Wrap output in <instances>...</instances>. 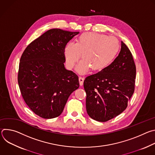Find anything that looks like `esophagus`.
I'll return each mask as SVG.
<instances>
[{"label": "esophagus", "instance_id": "34e87169", "mask_svg": "<svg viewBox=\"0 0 155 155\" xmlns=\"http://www.w3.org/2000/svg\"><path fill=\"white\" fill-rule=\"evenodd\" d=\"M84 80V79L83 77H79V82H80V84L81 86L83 85Z\"/></svg>", "mask_w": 155, "mask_h": 155}]
</instances>
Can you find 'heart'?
Instances as JSON below:
<instances>
[{
  "label": "heart",
  "instance_id": "obj_1",
  "mask_svg": "<svg viewBox=\"0 0 155 155\" xmlns=\"http://www.w3.org/2000/svg\"><path fill=\"white\" fill-rule=\"evenodd\" d=\"M119 42L114 37L94 33L82 34L76 43H68L64 48L66 65L72 69L81 58L77 66L80 74H84L90 69L93 72L104 70L112 62L119 51Z\"/></svg>",
  "mask_w": 155,
  "mask_h": 155
}]
</instances>
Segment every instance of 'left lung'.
<instances>
[{
    "instance_id": "8db88e82",
    "label": "left lung",
    "mask_w": 155,
    "mask_h": 155,
    "mask_svg": "<svg viewBox=\"0 0 155 155\" xmlns=\"http://www.w3.org/2000/svg\"><path fill=\"white\" fill-rule=\"evenodd\" d=\"M136 75L132 53L121 41V51L114 62L84 80L88 115L105 122L121 114L134 93Z\"/></svg>"
}]
</instances>
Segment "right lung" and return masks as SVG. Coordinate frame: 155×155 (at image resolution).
I'll return each instance as SVG.
<instances>
[{
    "label": "right lung",
    "instance_id": "right-lung-1",
    "mask_svg": "<svg viewBox=\"0 0 155 155\" xmlns=\"http://www.w3.org/2000/svg\"><path fill=\"white\" fill-rule=\"evenodd\" d=\"M78 34L50 29L32 41L21 57L18 81L21 95L43 118L59 116L70 95L79 87L78 77L64 64L65 47Z\"/></svg>",
    "mask_w": 155,
    "mask_h": 155
}]
</instances>
